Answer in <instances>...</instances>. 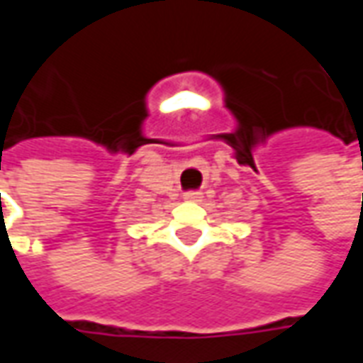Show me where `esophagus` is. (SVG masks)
<instances>
[{
	"mask_svg": "<svg viewBox=\"0 0 363 363\" xmlns=\"http://www.w3.org/2000/svg\"><path fill=\"white\" fill-rule=\"evenodd\" d=\"M202 198V192H186L184 194V200H190V202H198Z\"/></svg>",
	"mask_w": 363,
	"mask_h": 363,
	"instance_id": "obj_1",
	"label": "esophagus"
}]
</instances>
